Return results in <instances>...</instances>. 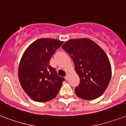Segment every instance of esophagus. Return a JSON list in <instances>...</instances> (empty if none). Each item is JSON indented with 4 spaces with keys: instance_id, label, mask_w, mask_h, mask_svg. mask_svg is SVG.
<instances>
[{
    "instance_id": "34e87169",
    "label": "esophagus",
    "mask_w": 126,
    "mask_h": 126,
    "mask_svg": "<svg viewBox=\"0 0 126 126\" xmlns=\"http://www.w3.org/2000/svg\"><path fill=\"white\" fill-rule=\"evenodd\" d=\"M65 79H66V80H68V76L66 75V76H65Z\"/></svg>"
}]
</instances>
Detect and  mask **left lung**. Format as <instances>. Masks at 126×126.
<instances>
[{"mask_svg":"<svg viewBox=\"0 0 126 126\" xmlns=\"http://www.w3.org/2000/svg\"><path fill=\"white\" fill-rule=\"evenodd\" d=\"M62 48L73 60L76 72L80 79L79 85L75 89L76 94L87 100L102 96L112 74L111 63L104 50L88 38L68 40Z\"/></svg>","mask_w":126,"mask_h":126,"instance_id":"1","label":"left lung"}]
</instances>
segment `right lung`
<instances>
[{"mask_svg":"<svg viewBox=\"0 0 126 126\" xmlns=\"http://www.w3.org/2000/svg\"><path fill=\"white\" fill-rule=\"evenodd\" d=\"M63 43L58 39L41 38L28 46L19 62L20 85L33 101L45 102L56 98L65 79L50 65L54 52Z\"/></svg>","mask_w":126,"mask_h":126,"instance_id":"right-lung-1","label":"right lung"}]
</instances>
